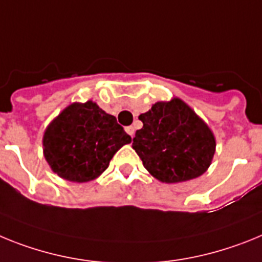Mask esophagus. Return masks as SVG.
Instances as JSON below:
<instances>
[{
  "mask_svg": "<svg viewBox=\"0 0 262 262\" xmlns=\"http://www.w3.org/2000/svg\"><path fill=\"white\" fill-rule=\"evenodd\" d=\"M125 132H126V133H128L129 136L132 137V136L134 134V126H132V125L130 126H126V128H125Z\"/></svg>",
  "mask_w": 262,
  "mask_h": 262,
  "instance_id": "obj_1",
  "label": "esophagus"
}]
</instances>
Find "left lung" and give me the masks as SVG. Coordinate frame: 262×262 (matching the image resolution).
Segmentation results:
<instances>
[{
  "label": "left lung",
  "mask_w": 262,
  "mask_h": 262,
  "mask_svg": "<svg viewBox=\"0 0 262 262\" xmlns=\"http://www.w3.org/2000/svg\"><path fill=\"white\" fill-rule=\"evenodd\" d=\"M133 147L145 169L163 183L191 181L207 171L216 150L210 126L183 100L153 104L138 116Z\"/></svg>",
  "instance_id": "left-lung-1"
}]
</instances>
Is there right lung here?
<instances>
[{"label":"right lung","mask_w":262,"mask_h":262,"mask_svg":"<svg viewBox=\"0 0 262 262\" xmlns=\"http://www.w3.org/2000/svg\"><path fill=\"white\" fill-rule=\"evenodd\" d=\"M130 136L92 100L66 106L43 134V156L55 174L76 183L99 178Z\"/></svg>","instance_id":"right-lung-1"}]
</instances>
